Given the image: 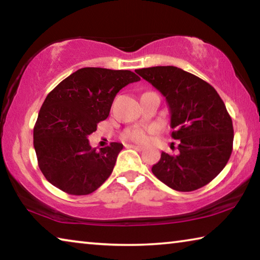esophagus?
Listing matches in <instances>:
<instances>
[{
  "label": "esophagus",
  "mask_w": 260,
  "mask_h": 260,
  "mask_svg": "<svg viewBox=\"0 0 260 260\" xmlns=\"http://www.w3.org/2000/svg\"><path fill=\"white\" fill-rule=\"evenodd\" d=\"M127 148H132V149H135V150L138 151H142L143 150V147L141 146H134V144H128V146H126Z\"/></svg>",
  "instance_id": "34e87169"
}]
</instances>
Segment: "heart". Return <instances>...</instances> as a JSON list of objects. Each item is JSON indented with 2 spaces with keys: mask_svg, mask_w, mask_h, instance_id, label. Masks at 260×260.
Instances as JSON below:
<instances>
[{
  "mask_svg": "<svg viewBox=\"0 0 260 260\" xmlns=\"http://www.w3.org/2000/svg\"><path fill=\"white\" fill-rule=\"evenodd\" d=\"M152 128H131L125 133V139L134 141L136 143H146L149 140V133H151Z\"/></svg>",
  "mask_w": 260,
  "mask_h": 260,
  "instance_id": "1",
  "label": "heart"
}]
</instances>
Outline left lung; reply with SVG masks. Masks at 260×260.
<instances>
[{"label":"left lung","instance_id":"obj_1","mask_svg":"<svg viewBox=\"0 0 260 260\" xmlns=\"http://www.w3.org/2000/svg\"><path fill=\"white\" fill-rule=\"evenodd\" d=\"M166 99L177 156L162 151L152 173L178 191L204 187L226 166L232 155L234 129L225 103L201 78L175 67L135 70Z\"/></svg>","mask_w":260,"mask_h":260}]
</instances>
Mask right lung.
Instances as JSON below:
<instances>
[{"mask_svg": "<svg viewBox=\"0 0 260 260\" xmlns=\"http://www.w3.org/2000/svg\"><path fill=\"white\" fill-rule=\"evenodd\" d=\"M140 78L128 70L83 68L58 83L43 102L33 131L39 167L52 186L88 195L112 173L122 144L91 148L88 135L105 120L121 88Z\"/></svg>", "mask_w": 260, "mask_h": 260, "instance_id": "add662e5", "label": "right lung"}]
</instances>
